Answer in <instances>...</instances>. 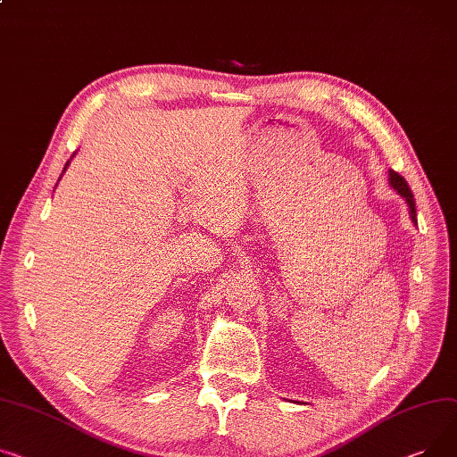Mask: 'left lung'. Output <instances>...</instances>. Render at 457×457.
<instances>
[{
    "label": "left lung",
    "instance_id": "8db88e82",
    "mask_svg": "<svg viewBox=\"0 0 457 457\" xmlns=\"http://www.w3.org/2000/svg\"><path fill=\"white\" fill-rule=\"evenodd\" d=\"M389 181H391V187L397 191L403 198H406V202H408V205H410V215H411V220L413 222H417V209H415V198H413V193H411V189H410V186H408V181L399 174V172H395V170H391L389 172Z\"/></svg>",
    "mask_w": 457,
    "mask_h": 457
}]
</instances>
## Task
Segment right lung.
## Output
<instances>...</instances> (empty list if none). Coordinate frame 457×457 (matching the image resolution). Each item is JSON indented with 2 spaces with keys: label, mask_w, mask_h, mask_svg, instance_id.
<instances>
[{
  "label": "right lung",
  "mask_w": 457,
  "mask_h": 457,
  "mask_svg": "<svg viewBox=\"0 0 457 457\" xmlns=\"http://www.w3.org/2000/svg\"><path fill=\"white\" fill-rule=\"evenodd\" d=\"M66 167H68V163H66ZM64 170H66V169H64Z\"/></svg>",
  "instance_id": "obj_1"
}]
</instances>
